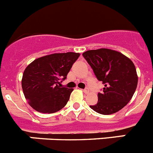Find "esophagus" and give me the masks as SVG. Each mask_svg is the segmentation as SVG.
<instances>
[{
  "label": "esophagus",
  "mask_w": 153,
  "mask_h": 153,
  "mask_svg": "<svg viewBox=\"0 0 153 153\" xmlns=\"http://www.w3.org/2000/svg\"><path fill=\"white\" fill-rule=\"evenodd\" d=\"M83 93H86V94H87V93H89V92H90V90H89L88 88H85L84 90H83Z\"/></svg>",
  "instance_id": "esophagus-1"
}]
</instances>
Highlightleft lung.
<instances>
[{
  "mask_svg": "<svg viewBox=\"0 0 153 153\" xmlns=\"http://www.w3.org/2000/svg\"><path fill=\"white\" fill-rule=\"evenodd\" d=\"M83 56L104 84L102 93H98V102L90 108L102 115L120 111L130 101L137 87L134 63L119 51L106 48L87 51Z\"/></svg>",
  "mask_w": 153,
  "mask_h": 153,
  "instance_id": "left-lung-1",
  "label": "left lung"
}]
</instances>
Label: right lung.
<instances>
[{"label":"right lung","mask_w":153,"mask_h":153,"mask_svg":"<svg viewBox=\"0 0 153 153\" xmlns=\"http://www.w3.org/2000/svg\"><path fill=\"white\" fill-rule=\"evenodd\" d=\"M79 55L74 52L53 53L37 58L28 65L21 85L31 107L40 113H53L66 106L74 89L63 87L60 80L67 78Z\"/></svg>","instance_id":"1"}]
</instances>
